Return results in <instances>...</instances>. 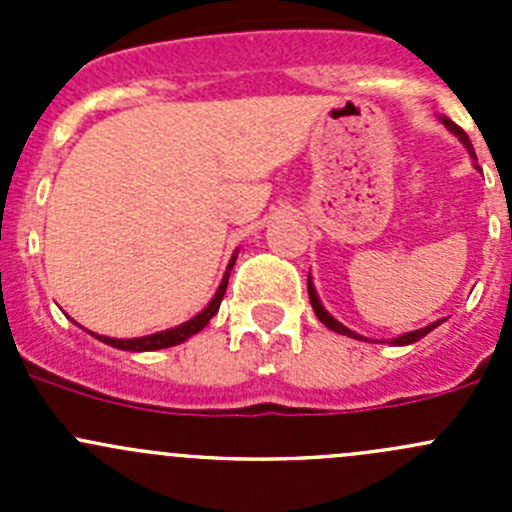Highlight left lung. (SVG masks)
Returning a JSON list of instances; mask_svg holds the SVG:
<instances>
[{
  "mask_svg": "<svg viewBox=\"0 0 512 512\" xmlns=\"http://www.w3.org/2000/svg\"><path fill=\"white\" fill-rule=\"evenodd\" d=\"M441 121H443V126L448 128V131H451V133H456V136L461 138V143H463V146H466L468 151H471V156L476 158V151H473L471 141H468V133L463 131L461 126H456V123H453L451 118H441ZM307 292H309V302H312V309H314V314H317V317H319V322H322L324 327H329V329H332V332H337V334H344V337H352V339H364V337H359V334H356V332H352V329H347V327H344V324H339L337 319H334L332 314H329L327 309L322 307V302H319V297H317V289H314V285H312V277H309V280H307ZM441 322H446V319H438V322L428 324V327H423V329H416V332L401 334V337L391 339V344H394V347H404V344H414V342H418V339H421V337H426L428 332H433V329H436L438 324H441ZM364 342H366V339H364Z\"/></svg>",
  "mask_w": 512,
  "mask_h": 512,
  "instance_id": "1",
  "label": "left lung"
}]
</instances>
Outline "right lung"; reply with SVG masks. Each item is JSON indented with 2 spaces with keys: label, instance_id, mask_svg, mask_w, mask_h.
Segmentation results:
<instances>
[{
  "label": "right lung",
  "instance_id": "obj_1",
  "mask_svg": "<svg viewBox=\"0 0 512 512\" xmlns=\"http://www.w3.org/2000/svg\"><path fill=\"white\" fill-rule=\"evenodd\" d=\"M235 260H237V255H232L223 282H220L218 292H215V297L210 299L208 307H205L200 314H195L193 319H188V322L178 324V327H173V329H165V332L148 334V337H138V339H111V337H101V334H94V332L91 334H94L96 339H101L103 344H108V347L123 349V352H156V349H168V347H175V344L185 342L188 337L198 334L200 329H203L205 324L215 317V314H218L220 302H223V297H225L227 280H230V270H232V265H235Z\"/></svg>",
  "mask_w": 512,
  "mask_h": 512
}]
</instances>
